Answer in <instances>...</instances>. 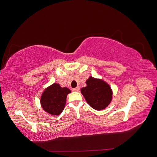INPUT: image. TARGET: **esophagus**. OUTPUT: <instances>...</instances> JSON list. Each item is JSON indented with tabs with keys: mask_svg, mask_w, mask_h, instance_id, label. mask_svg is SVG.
<instances>
[{
	"mask_svg": "<svg viewBox=\"0 0 157 157\" xmlns=\"http://www.w3.org/2000/svg\"><path fill=\"white\" fill-rule=\"evenodd\" d=\"M79 90H80L79 87H77V88H75L73 89V91H74V92H78Z\"/></svg>",
	"mask_w": 157,
	"mask_h": 157,
	"instance_id": "1",
	"label": "esophagus"
}]
</instances>
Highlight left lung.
<instances>
[{
    "mask_svg": "<svg viewBox=\"0 0 157 157\" xmlns=\"http://www.w3.org/2000/svg\"><path fill=\"white\" fill-rule=\"evenodd\" d=\"M86 86L80 90L89 105L98 111L103 110L110 104L113 91L110 86L102 79L90 77Z\"/></svg>",
    "mask_w": 157,
    "mask_h": 157,
    "instance_id": "left-lung-1",
    "label": "left lung"
}]
</instances>
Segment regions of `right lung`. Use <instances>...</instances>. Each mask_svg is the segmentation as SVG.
<instances>
[{"mask_svg":"<svg viewBox=\"0 0 157 157\" xmlns=\"http://www.w3.org/2000/svg\"><path fill=\"white\" fill-rule=\"evenodd\" d=\"M71 90L61 88L59 84L54 83L47 87L40 97V105L44 110L52 115H58L63 111L67 95Z\"/></svg>","mask_w":157,"mask_h":157,"instance_id":"right-lung-1","label":"right lung"}]
</instances>
